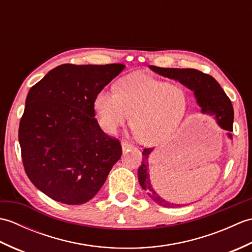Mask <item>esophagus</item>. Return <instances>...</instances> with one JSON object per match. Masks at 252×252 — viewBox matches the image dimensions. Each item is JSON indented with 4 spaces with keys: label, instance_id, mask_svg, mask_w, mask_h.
Returning a JSON list of instances; mask_svg holds the SVG:
<instances>
[{
    "label": "esophagus",
    "instance_id": "obj_1",
    "mask_svg": "<svg viewBox=\"0 0 252 252\" xmlns=\"http://www.w3.org/2000/svg\"><path fill=\"white\" fill-rule=\"evenodd\" d=\"M121 146H122L123 151H126V149H130V148L133 147L132 144L127 143V142H126V141H122V142H121Z\"/></svg>",
    "mask_w": 252,
    "mask_h": 252
}]
</instances>
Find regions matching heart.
<instances>
[{"label": "heart", "instance_id": "b5f03b06", "mask_svg": "<svg viewBox=\"0 0 252 252\" xmlns=\"http://www.w3.org/2000/svg\"><path fill=\"white\" fill-rule=\"evenodd\" d=\"M98 125L115 133L130 119L143 143L158 144L179 129L189 108V96L176 84L144 73L120 79L115 91L101 90L94 97Z\"/></svg>", "mask_w": 252, "mask_h": 252}]
</instances>
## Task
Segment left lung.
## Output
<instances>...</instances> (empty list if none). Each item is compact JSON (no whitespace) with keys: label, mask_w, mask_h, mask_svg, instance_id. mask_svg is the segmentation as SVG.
<instances>
[{"label":"left lung","mask_w":252,"mask_h":252,"mask_svg":"<svg viewBox=\"0 0 252 252\" xmlns=\"http://www.w3.org/2000/svg\"><path fill=\"white\" fill-rule=\"evenodd\" d=\"M151 69L160 74V76L178 80L185 87L194 91L197 103L201 107V111L210 116H215L218 125L223 130L228 131V136L232 137V134L229 132H233V105L231 103V99L228 98V96L215 78L199 70H196V69L161 68L156 66H151ZM152 151L153 148H144L142 153V163L137 171L138 182H140L142 189L147 192L149 198L159 206L167 208L181 207V205H175V203H171L165 200L154 189L148 168V157Z\"/></svg>","instance_id":"obj_1"}]
</instances>
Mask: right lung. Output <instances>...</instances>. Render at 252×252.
<instances>
[{
	"label": "right lung",
	"mask_w": 252,
	"mask_h": 252,
	"mask_svg": "<svg viewBox=\"0 0 252 252\" xmlns=\"http://www.w3.org/2000/svg\"><path fill=\"white\" fill-rule=\"evenodd\" d=\"M125 68L63 63L29 90L18 131L21 158L32 184L52 199L88 202L120 159L121 144L100 129L93 104Z\"/></svg>",
	"instance_id": "1"
}]
</instances>
